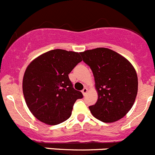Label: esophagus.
<instances>
[{
  "label": "esophagus",
  "instance_id": "1",
  "mask_svg": "<svg viewBox=\"0 0 155 155\" xmlns=\"http://www.w3.org/2000/svg\"><path fill=\"white\" fill-rule=\"evenodd\" d=\"M87 93V88L84 87L83 90H82V94H83L84 96H85Z\"/></svg>",
  "mask_w": 155,
  "mask_h": 155
}]
</instances>
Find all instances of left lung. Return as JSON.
Returning a JSON list of instances; mask_svg holds the SVG:
<instances>
[{
  "instance_id": "left-lung-1",
  "label": "left lung",
  "mask_w": 155,
  "mask_h": 155,
  "mask_svg": "<svg viewBox=\"0 0 155 155\" xmlns=\"http://www.w3.org/2000/svg\"><path fill=\"white\" fill-rule=\"evenodd\" d=\"M91 68L98 99L89 109L95 118L113 123L124 117L135 103L138 77L132 64L119 53L97 48L80 53Z\"/></svg>"
}]
</instances>
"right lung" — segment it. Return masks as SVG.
<instances>
[{
  "label": "right lung",
  "mask_w": 155,
  "mask_h": 155,
  "mask_svg": "<svg viewBox=\"0 0 155 155\" xmlns=\"http://www.w3.org/2000/svg\"><path fill=\"white\" fill-rule=\"evenodd\" d=\"M82 61L78 52L54 49L35 58L25 71L23 93L32 115L47 125H57L71 115L75 101L83 97L68 74Z\"/></svg>",
  "instance_id": "obj_1"
}]
</instances>
